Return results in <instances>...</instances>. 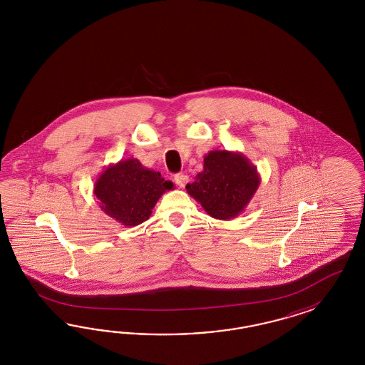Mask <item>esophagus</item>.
I'll use <instances>...</instances> for the list:
<instances>
[{"label":"esophagus","instance_id":"obj_1","mask_svg":"<svg viewBox=\"0 0 365 365\" xmlns=\"http://www.w3.org/2000/svg\"><path fill=\"white\" fill-rule=\"evenodd\" d=\"M174 182L177 183L179 187L183 188L188 182V177L187 175H185V174H177V175L174 177Z\"/></svg>","mask_w":365,"mask_h":365}]
</instances>
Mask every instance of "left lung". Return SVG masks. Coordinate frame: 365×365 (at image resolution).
<instances>
[{
  "label": "left lung",
  "instance_id": "left-lung-1",
  "mask_svg": "<svg viewBox=\"0 0 365 365\" xmlns=\"http://www.w3.org/2000/svg\"><path fill=\"white\" fill-rule=\"evenodd\" d=\"M259 183L257 167L245 155L215 150L205 156L203 171L186 190L210 217L227 221L245 211Z\"/></svg>",
  "mask_w": 365,
  "mask_h": 365
}]
</instances>
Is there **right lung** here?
Here are the masks:
<instances>
[{
    "label": "right lung",
    "mask_w": 365,
    "mask_h": 365,
    "mask_svg": "<svg viewBox=\"0 0 365 365\" xmlns=\"http://www.w3.org/2000/svg\"><path fill=\"white\" fill-rule=\"evenodd\" d=\"M173 186L160 173L130 158L107 167L95 182L93 194L108 217L131 227L147 221L158 199Z\"/></svg>",
    "instance_id": "right-lung-1"
}]
</instances>
